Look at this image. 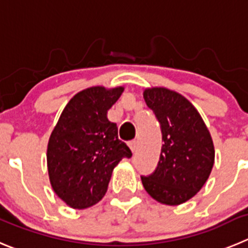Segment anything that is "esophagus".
I'll use <instances>...</instances> for the list:
<instances>
[{"label":"esophagus","instance_id":"obj_1","mask_svg":"<svg viewBox=\"0 0 248 248\" xmlns=\"http://www.w3.org/2000/svg\"><path fill=\"white\" fill-rule=\"evenodd\" d=\"M128 147L131 148L132 152L135 153L136 149H137V140H131V142H128Z\"/></svg>","mask_w":248,"mask_h":248}]
</instances>
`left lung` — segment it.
<instances>
[{
	"label": "left lung",
	"mask_w": 248,
	"mask_h": 248,
	"mask_svg": "<svg viewBox=\"0 0 248 248\" xmlns=\"http://www.w3.org/2000/svg\"><path fill=\"white\" fill-rule=\"evenodd\" d=\"M144 100L161 129L160 158L155 170L140 176L145 191L163 204L191 200L208 180L214 164L209 131L194 106L165 88L144 92Z\"/></svg>",
	"instance_id": "1"
}]
</instances>
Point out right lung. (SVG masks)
Wrapping results in <instances>:
<instances>
[{"label": "right lung", "mask_w": 248, "mask_h": 248, "mask_svg": "<svg viewBox=\"0 0 248 248\" xmlns=\"http://www.w3.org/2000/svg\"><path fill=\"white\" fill-rule=\"evenodd\" d=\"M124 88L93 87L69 100L50 136L47 169L55 193L69 207L84 209L105 196L113 168L132 152L119 140L108 110Z\"/></svg>", "instance_id": "1"}]
</instances>
